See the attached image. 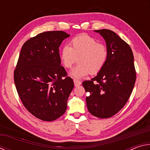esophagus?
I'll return each mask as SVG.
<instances>
[{"mask_svg": "<svg viewBox=\"0 0 150 150\" xmlns=\"http://www.w3.org/2000/svg\"><path fill=\"white\" fill-rule=\"evenodd\" d=\"M74 84L75 87H78V86H79L81 85V81L77 80V79H74Z\"/></svg>", "mask_w": 150, "mask_h": 150, "instance_id": "esophagus-1", "label": "esophagus"}]
</instances>
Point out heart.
Masks as SVG:
<instances>
[{
	"label": "heart",
	"instance_id": "obj_1",
	"mask_svg": "<svg viewBox=\"0 0 150 150\" xmlns=\"http://www.w3.org/2000/svg\"><path fill=\"white\" fill-rule=\"evenodd\" d=\"M107 57L106 45L87 34L75 37L71 42L70 47L65 45L61 53V60L67 69L72 67L77 61L79 64L71 71V75L76 78L98 73L105 65Z\"/></svg>",
	"mask_w": 150,
	"mask_h": 150
}]
</instances>
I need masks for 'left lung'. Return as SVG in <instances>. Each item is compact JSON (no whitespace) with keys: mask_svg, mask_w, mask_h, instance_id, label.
Instances as JSON below:
<instances>
[{"mask_svg":"<svg viewBox=\"0 0 150 150\" xmlns=\"http://www.w3.org/2000/svg\"><path fill=\"white\" fill-rule=\"evenodd\" d=\"M105 39L108 57L104 67L91 81L83 82L88 110L91 115L107 118L118 113L130 98L136 82L134 55L131 48L110 30H95Z\"/></svg>","mask_w":150,"mask_h":150,"instance_id":"1","label":"left lung"}]
</instances>
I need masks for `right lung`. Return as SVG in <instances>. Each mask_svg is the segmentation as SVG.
Returning a JSON list of instances; mask_svg holds the SVG:
<instances>
[{"label":"right lung","instance_id":"1","mask_svg":"<svg viewBox=\"0 0 150 150\" xmlns=\"http://www.w3.org/2000/svg\"><path fill=\"white\" fill-rule=\"evenodd\" d=\"M69 36L63 31H50L32 38L22 45L14 79L22 104L32 115L53 121L65 112L74 87L61 66L59 47Z\"/></svg>","mask_w":150,"mask_h":150}]
</instances>
